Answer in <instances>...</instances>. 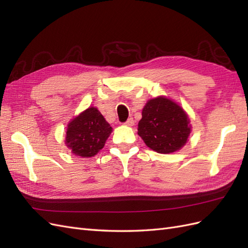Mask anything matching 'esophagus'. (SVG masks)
Segmentation results:
<instances>
[{
    "mask_svg": "<svg viewBox=\"0 0 248 248\" xmlns=\"http://www.w3.org/2000/svg\"><path fill=\"white\" fill-rule=\"evenodd\" d=\"M126 126H133L134 125V120L133 118H129L127 119V121L124 123Z\"/></svg>",
    "mask_w": 248,
    "mask_h": 248,
    "instance_id": "esophagus-1",
    "label": "esophagus"
}]
</instances>
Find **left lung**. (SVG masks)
Masks as SVG:
<instances>
[{
  "label": "left lung",
  "mask_w": 248,
  "mask_h": 248,
  "mask_svg": "<svg viewBox=\"0 0 248 248\" xmlns=\"http://www.w3.org/2000/svg\"><path fill=\"white\" fill-rule=\"evenodd\" d=\"M138 134L157 153L168 154L181 149L190 133L189 119L177 103L157 97L142 108Z\"/></svg>",
  "instance_id": "left-lung-1"
}]
</instances>
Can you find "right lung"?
I'll return each instance as SVG.
<instances>
[{"instance_id": "add662e5", "label": "right lung", "mask_w": 248, "mask_h": 248, "mask_svg": "<svg viewBox=\"0 0 248 248\" xmlns=\"http://www.w3.org/2000/svg\"><path fill=\"white\" fill-rule=\"evenodd\" d=\"M110 132V125L99 110L89 108L68 124L66 145L73 154L92 157L103 148Z\"/></svg>"}]
</instances>
